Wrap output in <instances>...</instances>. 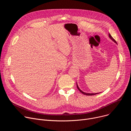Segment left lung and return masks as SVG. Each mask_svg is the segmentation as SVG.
<instances>
[{"instance_id":"1","label":"left lung","mask_w":131,"mask_h":131,"mask_svg":"<svg viewBox=\"0 0 131 131\" xmlns=\"http://www.w3.org/2000/svg\"><path fill=\"white\" fill-rule=\"evenodd\" d=\"M108 36H109V37L110 38V39H111V40H113L115 43H116V44H117V42L115 41V40L113 38V37H112V36H111V35L110 34H108ZM118 45V44H117ZM77 88L78 89V90L80 91V92H81V93H82V94H83L84 95H96V94H99V93H100H100H85V92H84L83 91H82L81 90H80V89L79 88V86H78V84H77Z\"/></svg>"}]
</instances>
